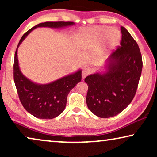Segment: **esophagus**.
Wrapping results in <instances>:
<instances>
[{"label":"esophagus","instance_id":"esophagus-1","mask_svg":"<svg viewBox=\"0 0 157 157\" xmlns=\"http://www.w3.org/2000/svg\"><path fill=\"white\" fill-rule=\"evenodd\" d=\"M91 70L90 68H84L83 69V71H82V78H85L87 76H89V75L91 74Z\"/></svg>","mask_w":157,"mask_h":157}]
</instances>
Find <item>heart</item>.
<instances>
[{"mask_svg": "<svg viewBox=\"0 0 157 157\" xmlns=\"http://www.w3.org/2000/svg\"><path fill=\"white\" fill-rule=\"evenodd\" d=\"M81 35L89 46H96L101 43L98 50L100 57H104L114 49L119 44L121 37L119 30L108 26L88 28L81 31Z\"/></svg>", "mask_w": 157, "mask_h": 157, "instance_id": "heart-1", "label": "heart"}]
</instances>
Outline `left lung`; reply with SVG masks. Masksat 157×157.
<instances>
[{"label": "left lung", "mask_w": 157, "mask_h": 157, "mask_svg": "<svg viewBox=\"0 0 157 157\" xmlns=\"http://www.w3.org/2000/svg\"><path fill=\"white\" fill-rule=\"evenodd\" d=\"M121 47L106 59L104 70L85 78L88 85L86 104L100 118L113 117L127 107L138 87L142 58L139 46L126 29L121 26Z\"/></svg>", "instance_id": "obj_1"}]
</instances>
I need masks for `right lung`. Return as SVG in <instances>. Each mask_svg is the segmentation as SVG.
Here are the masks:
<instances>
[{"label": "right lung", "instance_id": "obj_1", "mask_svg": "<svg viewBox=\"0 0 157 157\" xmlns=\"http://www.w3.org/2000/svg\"><path fill=\"white\" fill-rule=\"evenodd\" d=\"M74 22H44L35 25L23 34L17 47L14 58L13 78L21 104L25 110L36 118L51 119L61 114L65 109L68 94L81 81V68L57 80L45 84L33 82L22 74L19 67L18 48L23 40L39 27L60 29L74 25Z\"/></svg>", "mask_w": 157, "mask_h": 157}]
</instances>
